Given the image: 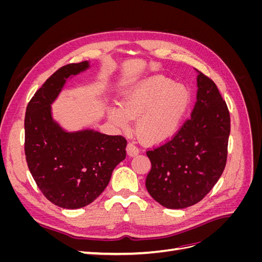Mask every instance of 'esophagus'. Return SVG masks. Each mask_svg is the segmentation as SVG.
<instances>
[{
    "instance_id": "esophagus-1",
    "label": "esophagus",
    "mask_w": 262,
    "mask_h": 262,
    "mask_svg": "<svg viewBox=\"0 0 262 262\" xmlns=\"http://www.w3.org/2000/svg\"><path fill=\"white\" fill-rule=\"evenodd\" d=\"M139 148L134 145L133 143H129L128 145H126V153H128V155L129 156H136V155H138L139 154Z\"/></svg>"
}]
</instances>
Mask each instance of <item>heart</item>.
Masks as SVG:
<instances>
[{
  "mask_svg": "<svg viewBox=\"0 0 262 262\" xmlns=\"http://www.w3.org/2000/svg\"><path fill=\"white\" fill-rule=\"evenodd\" d=\"M190 104V93L170 78L154 75L134 85L124 94L120 106L108 109L110 120L122 129L136 119L138 136L158 144L175 136Z\"/></svg>",
  "mask_w": 262,
  "mask_h": 262,
  "instance_id": "obj_1",
  "label": "heart"
}]
</instances>
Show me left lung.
I'll list each match as a JSON object with an SVG mask.
<instances>
[{"instance_id":"obj_1","label":"left lung","mask_w":262,"mask_h":262,"mask_svg":"<svg viewBox=\"0 0 262 262\" xmlns=\"http://www.w3.org/2000/svg\"><path fill=\"white\" fill-rule=\"evenodd\" d=\"M196 101L191 117L170 141L146 153L152 168L145 186L168 209L201 201L226 165L231 119L226 102L211 78L195 70Z\"/></svg>"}]
</instances>
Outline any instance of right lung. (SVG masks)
Instances as JSON below:
<instances>
[{"label":"right lung","instance_id":"1","mask_svg":"<svg viewBox=\"0 0 262 262\" xmlns=\"http://www.w3.org/2000/svg\"><path fill=\"white\" fill-rule=\"evenodd\" d=\"M90 68V61H83L59 69L36 92L25 116V155L31 175L47 199L71 210L99 196L125 158L123 137L93 129L67 131L53 119L51 105L69 78Z\"/></svg>","mask_w":262,"mask_h":262}]
</instances>
